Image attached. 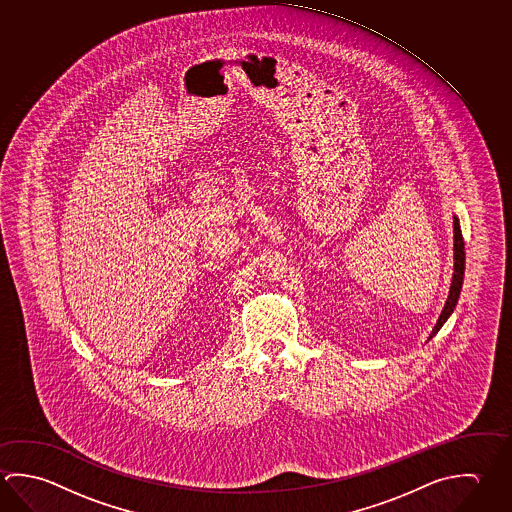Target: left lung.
I'll list each match as a JSON object with an SVG mask.
<instances>
[{"label": "left lung", "instance_id": "1", "mask_svg": "<svg viewBox=\"0 0 512 512\" xmlns=\"http://www.w3.org/2000/svg\"><path fill=\"white\" fill-rule=\"evenodd\" d=\"M453 241H455V271H453V280H451V289H449L448 300H446V304H444V309H442V313H440L439 320H437V325L433 327V331H431L430 338H433L437 332L440 331V327L446 323V320L449 318V314L453 313V309H455V305L458 302V296H460V289H462V282H464V269H466V252H464V239H462V232H460V225H458V219L455 217V221H453Z\"/></svg>", "mask_w": 512, "mask_h": 512}]
</instances>
